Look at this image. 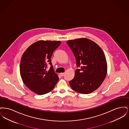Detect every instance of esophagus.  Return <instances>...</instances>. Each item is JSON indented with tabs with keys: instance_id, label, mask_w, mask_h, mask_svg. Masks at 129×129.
<instances>
[{
	"instance_id": "esophagus-1",
	"label": "esophagus",
	"mask_w": 129,
	"mask_h": 129,
	"mask_svg": "<svg viewBox=\"0 0 129 129\" xmlns=\"http://www.w3.org/2000/svg\"><path fill=\"white\" fill-rule=\"evenodd\" d=\"M60 76H61L62 77V76H64L65 74H64V73H60Z\"/></svg>"
}]
</instances>
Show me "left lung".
<instances>
[{
	"instance_id": "8db88e82",
	"label": "left lung",
	"mask_w": 129,
	"mask_h": 129,
	"mask_svg": "<svg viewBox=\"0 0 129 129\" xmlns=\"http://www.w3.org/2000/svg\"><path fill=\"white\" fill-rule=\"evenodd\" d=\"M76 59L77 68L74 78L69 81L76 92L89 94L97 89L107 74V62L102 49L97 44L86 38L66 42Z\"/></svg>"
}]
</instances>
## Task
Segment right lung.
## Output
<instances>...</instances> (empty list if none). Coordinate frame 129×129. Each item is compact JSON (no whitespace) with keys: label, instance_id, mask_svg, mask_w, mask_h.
Listing matches in <instances>:
<instances>
[{"label":"right lung","instance_id":"add662e5","mask_svg":"<svg viewBox=\"0 0 129 129\" xmlns=\"http://www.w3.org/2000/svg\"><path fill=\"white\" fill-rule=\"evenodd\" d=\"M60 44V41H39L31 45L22 55L20 65L21 78L25 86L38 95L52 90L59 80L51 57ZM48 64L51 67L47 71Z\"/></svg>","mask_w":129,"mask_h":129}]
</instances>
